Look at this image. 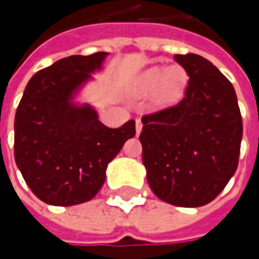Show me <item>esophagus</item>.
Instances as JSON below:
<instances>
[{
	"instance_id": "1",
	"label": "esophagus",
	"mask_w": 259,
	"mask_h": 259,
	"mask_svg": "<svg viewBox=\"0 0 259 259\" xmlns=\"http://www.w3.org/2000/svg\"><path fill=\"white\" fill-rule=\"evenodd\" d=\"M141 130H143V122H141V119L138 118V119H135V133H137V135H140Z\"/></svg>"
}]
</instances>
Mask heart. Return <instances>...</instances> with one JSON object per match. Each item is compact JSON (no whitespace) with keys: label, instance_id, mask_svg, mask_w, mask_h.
Returning <instances> with one entry per match:
<instances>
[{"label":"heart","instance_id":"1","mask_svg":"<svg viewBox=\"0 0 259 259\" xmlns=\"http://www.w3.org/2000/svg\"><path fill=\"white\" fill-rule=\"evenodd\" d=\"M186 82L187 75L180 66H170L167 69L151 67L138 77L137 88L143 94L153 92L155 89L157 102L164 105L171 104L180 98Z\"/></svg>","mask_w":259,"mask_h":259}]
</instances>
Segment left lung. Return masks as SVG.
I'll return each mask as SVG.
<instances>
[{
	"label": "left lung",
	"mask_w": 259,
	"mask_h": 259,
	"mask_svg": "<svg viewBox=\"0 0 259 259\" xmlns=\"http://www.w3.org/2000/svg\"><path fill=\"white\" fill-rule=\"evenodd\" d=\"M189 82L179 104L144 115L140 141L147 182L165 203L212 202L238 167L242 116L232 83L202 56L176 55Z\"/></svg>",
	"instance_id": "left-lung-1"
}]
</instances>
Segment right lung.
Returning <instances> with one entry per match:
<instances>
[{
    "label": "right lung",
    "instance_id": "1",
    "mask_svg": "<svg viewBox=\"0 0 259 259\" xmlns=\"http://www.w3.org/2000/svg\"><path fill=\"white\" fill-rule=\"evenodd\" d=\"M106 55L60 59L25 86L15 112L14 157L25 183L45 203L73 206L94 199L108 163L135 135L134 119L108 128L89 105L70 102Z\"/></svg>",
    "mask_w": 259,
    "mask_h": 259
}]
</instances>
